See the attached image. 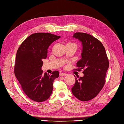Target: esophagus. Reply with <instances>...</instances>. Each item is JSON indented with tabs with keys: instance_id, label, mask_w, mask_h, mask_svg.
<instances>
[{
	"instance_id": "1",
	"label": "esophagus",
	"mask_w": 124,
	"mask_h": 124,
	"mask_svg": "<svg viewBox=\"0 0 124 124\" xmlns=\"http://www.w3.org/2000/svg\"><path fill=\"white\" fill-rule=\"evenodd\" d=\"M59 75H60V77H62V76H64L67 75V74L65 73H60L59 74Z\"/></svg>"
}]
</instances>
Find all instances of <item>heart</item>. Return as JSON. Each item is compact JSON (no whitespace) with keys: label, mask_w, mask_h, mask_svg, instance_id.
<instances>
[{"label":"heart","mask_w":124,"mask_h":124,"mask_svg":"<svg viewBox=\"0 0 124 124\" xmlns=\"http://www.w3.org/2000/svg\"><path fill=\"white\" fill-rule=\"evenodd\" d=\"M70 44H72V45H76V44H74V43H68L67 44V45H70Z\"/></svg>","instance_id":"1"}]
</instances>
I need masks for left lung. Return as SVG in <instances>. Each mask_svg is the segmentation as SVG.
I'll use <instances>...</instances> for the list:
<instances>
[{
  "label": "left lung",
  "mask_w": 124,
  "mask_h": 124,
  "mask_svg": "<svg viewBox=\"0 0 124 124\" xmlns=\"http://www.w3.org/2000/svg\"><path fill=\"white\" fill-rule=\"evenodd\" d=\"M72 37L81 43V58L77 62V66L79 70H84L83 77L76 78L72 92L81 101H88L96 97L103 87L109 67L108 60L103 45L97 38L80 32H76Z\"/></svg>",
  "instance_id": "obj_1"
}]
</instances>
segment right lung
Returning a JSON list of instances; mask_svg holds the SVG:
<instances>
[{"mask_svg": "<svg viewBox=\"0 0 124 124\" xmlns=\"http://www.w3.org/2000/svg\"><path fill=\"white\" fill-rule=\"evenodd\" d=\"M60 36L47 33L30 35L21 44L16 57L15 74L27 96L37 102L44 101L52 94L53 83L58 78L59 72L49 75L43 73V59L47 55V49Z\"/></svg>", "mask_w": 124, "mask_h": 124, "instance_id": "add662e5", "label": "right lung"}]
</instances>
